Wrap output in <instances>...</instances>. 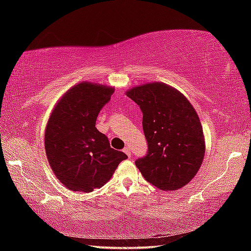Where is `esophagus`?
<instances>
[{
  "instance_id": "1",
  "label": "esophagus",
  "mask_w": 251,
  "mask_h": 251,
  "mask_svg": "<svg viewBox=\"0 0 251 251\" xmlns=\"http://www.w3.org/2000/svg\"><path fill=\"white\" fill-rule=\"evenodd\" d=\"M123 151H124V152H125V154H126L127 156H128V157H130V150H129V148H128V147H125V148H124V150H123Z\"/></svg>"
}]
</instances>
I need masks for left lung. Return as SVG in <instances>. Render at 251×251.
Here are the masks:
<instances>
[{
	"label": "left lung",
	"instance_id": "obj_1",
	"mask_svg": "<svg viewBox=\"0 0 251 251\" xmlns=\"http://www.w3.org/2000/svg\"><path fill=\"white\" fill-rule=\"evenodd\" d=\"M143 112L147 154L135 161L144 178L163 190H176L201 166L205 139L188 100L164 83H150L126 93Z\"/></svg>",
	"mask_w": 251,
	"mask_h": 251
}]
</instances>
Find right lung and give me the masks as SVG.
<instances>
[{
  "mask_svg": "<svg viewBox=\"0 0 251 251\" xmlns=\"http://www.w3.org/2000/svg\"><path fill=\"white\" fill-rule=\"evenodd\" d=\"M113 93V87L79 83L65 93L50 116L46 156L57 179L74 192L100 188L127 158L123 151L113 150L108 138L95 127Z\"/></svg>",
  "mask_w": 251,
  "mask_h": 251,
  "instance_id": "add662e5",
  "label": "right lung"
}]
</instances>
